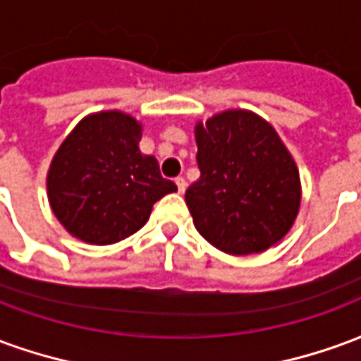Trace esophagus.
I'll return each mask as SVG.
<instances>
[{"label": "esophagus", "instance_id": "1", "mask_svg": "<svg viewBox=\"0 0 361 361\" xmlns=\"http://www.w3.org/2000/svg\"><path fill=\"white\" fill-rule=\"evenodd\" d=\"M176 185H178V191H180V193H183V191H185V188H188V181H185V178H176Z\"/></svg>", "mask_w": 361, "mask_h": 361}]
</instances>
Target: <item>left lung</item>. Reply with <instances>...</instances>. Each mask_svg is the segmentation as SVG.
Returning <instances> with one entry per match:
<instances>
[{
    "label": "left lung",
    "mask_w": 361,
    "mask_h": 361,
    "mask_svg": "<svg viewBox=\"0 0 361 361\" xmlns=\"http://www.w3.org/2000/svg\"><path fill=\"white\" fill-rule=\"evenodd\" d=\"M201 178L185 191L193 224L232 255L280 242L294 224L302 183L274 127L250 110H226L195 126Z\"/></svg>",
    "instance_id": "left-lung-1"
}]
</instances>
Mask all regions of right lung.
<instances>
[{
	"label": "right lung",
	"instance_id": "obj_1",
	"mask_svg": "<svg viewBox=\"0 0 361 361\" xmlns=\"http://www.w3.org/2000/svg\"><path fill=\"white\" fill-rule=\"evenodd\" d=\"M142 127L119 110L82 118L51 160L46 188L61 226L81 242L110 245L149 220L152 204L178 191L154 157L141 154Z\"/></svg>",
	"mask_w": 361,
	"mask_h": 361
}]
</instances>
